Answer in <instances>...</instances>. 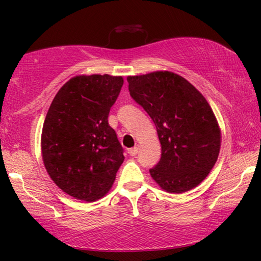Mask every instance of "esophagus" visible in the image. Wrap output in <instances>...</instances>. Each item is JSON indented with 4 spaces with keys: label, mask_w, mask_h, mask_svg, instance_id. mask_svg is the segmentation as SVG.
<instances>
[{
    "label": "esophagus",
    "mask_w": 261,
    "mask_h": 261,
    "mask_svg": "<svg viewBox=\"0 0 261 261\" xmlns=\"http://www.w3.org/2000/svg\"><path fill=\"white\" fill-rule=\"evenodd\" d=\"M138 151H139V148L138 147H132V148H129V151H127V152H129V154H130V155L131 156H136L137 155V154H138Z\"/></svg>",
    "instance_id": "34e87169"
}]
</instances>
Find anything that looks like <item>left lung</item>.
<instances>
[{"mask_svg":"<svg viewBox=\"0 0 261 261\" xmlns=\"http://www.w3.org/2000/svg\"><path fill=\"white\" fill-rule=\"evenodd\" d=\"M131 98L156 126L161 158L149 174L160 187L182 193L197 187L218 160L221 132L213 110L187 79L169 71L127 77Z\"/></svg>","mask_w":261,"mask_h":261,"instance_id":"1","label":"left lung"}]
</instances>
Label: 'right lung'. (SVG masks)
<instances>
[{
  "mask_svg": "<svg viewBox=\"0 0 261 261\" xmlns=\"http://www.w3.org/2000/svg\"><path fill=\"white\" fill-rule=\"evenodd\" d=\"M123 78L77 76L57 92L42 127L47 173L65 193L94 201L112 188L124 149L108 123Z\"/></svg>",
  "mask_w": 261,
  "mask_h": 261,
  "instance_id": "right-lung-1",
  "label": "right lung"
}]
</instances>
